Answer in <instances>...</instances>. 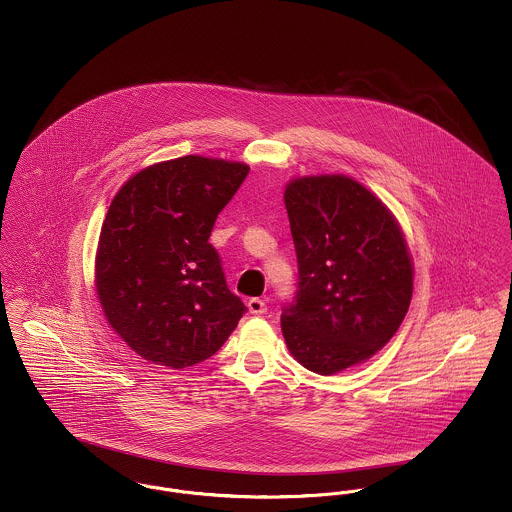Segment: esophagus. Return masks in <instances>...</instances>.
Instances as JSON below:
<instances>
[{"label": "esophagus", "instance_id": "esophagus-1", "mask_svg": "<svg viewBox=\"0 0 512 512\" xmlns=\"http://www.w3.org/2000/svg\"><path fill=\"white\" fill-rule=\"evenodd\" d=\"M247 309L251 315H265L267 313V303L265 299H259V297H253L247 301Z\"/></svg>", "mask_w": 512, "mask_h": 512}]
</instances>
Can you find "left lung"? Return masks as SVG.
<instances>
[{"label":"left lung","instance_id":"8db88e82","mask_svg":"<svg viewBox=\"0 0 512 512\" xmlns=\"http://www.w3.org/2000/svg\"><path fill=\"white\" fill-rule=\"evenodd\" d=\"M284 203L299 282L282 334L295 361L330 376L393 338L413 297V259L390 209L343 174L293 178Z\"/></svg>","mask_w":512,"mask_h":512}]
</instances>
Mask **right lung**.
I'll return each instance as SVG.
<instances>
[{"mask_svg": "<svg viewBox=\"0 0 512 512\" xmlns=\"http://www.w3.org/2000/svg\"><path fill=\"white\" fill-rule=\"evenodd\" d=\"M249 167L186 155L136 172L113 197L96 255V293L111 328L169 368L215 355L244 315L209 244Z\"/></svg>", "mask_w": 512, "mask_h": 512, "instance_id": "right-lung-1", "label": "right lung"}]
</instances>
